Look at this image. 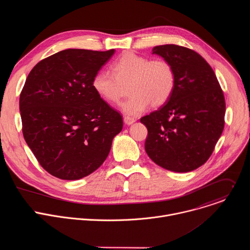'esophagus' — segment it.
<instances>
[{"label": "esophagus", "instance_id": "esophagus-1", "mask_svg": "<svg viewBox=\"0 0 250 250\" xmlns=\"http://www.w3.org/2000/svg\"><path fill=\"white\" fill-rule=\"evenodd\" d=\"M124 122H125V125H132V124L135 122V119L130 118V117H125Z\"/></svg>", "mask_w": 250, "mask_h": 250}]
</instances>
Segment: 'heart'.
I'll return each instance as SVG.
<instances>
[{"label":"heart","instance_id":"heart-1","mask_svg":"<svg viewBox=\"0 0 250 250\" xmlns=\"http://www.w3.org/2000/svg\"><path fill=\"white\" fill-rule=\"evenodd\" d=\"M112 74L99 71L92 80V88L104 101L119 103L124 86L128 85L130 97L121 104L124 114L135 117L148 105L153 108L164 104L175 87V71L165 59L150 60L133 52H125L111 64Z\"/></svg>","mask_w":250,"mask_h":250}]
</instances>
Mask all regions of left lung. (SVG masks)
<instances>
[{
	"label": "left lung",
	"mask_w": 250,
	"mask_h": 250,
	"mask_svg": "<svg viewBox=\"0 0 250 250\" xmlns=\"http://www.w3.org/2000/svg\"><path fill=\"white\" fill-rule=\"evenodd\" d=\"M152 53L172 64L176 80L170 99L140 119L148 131L146 151L164 169L190 172L209 158L222 135L224 93L211 67L196 51L165 44Z\"/></svg>",
	"instance_id": "8db88e82"
}]
</instances>
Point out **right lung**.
<instances>
[{
	"label": "right lung",
	"mask_w": 250,
	"mask_h": 250,
	"mask_svg": "<svg viewBox=\"0 0 250 250\" xmlns=\"http://www.w3.org/2000/svg\"><path fill=\"white\" fill-rule=\"evenodd\" d=\"M115 49H66L35 65L20 96L22 134L44 170L78 180L108 157L123 129L120 113L92 88Z\"/></svg>",
	"instance_id": "1"
}]
</instances>
